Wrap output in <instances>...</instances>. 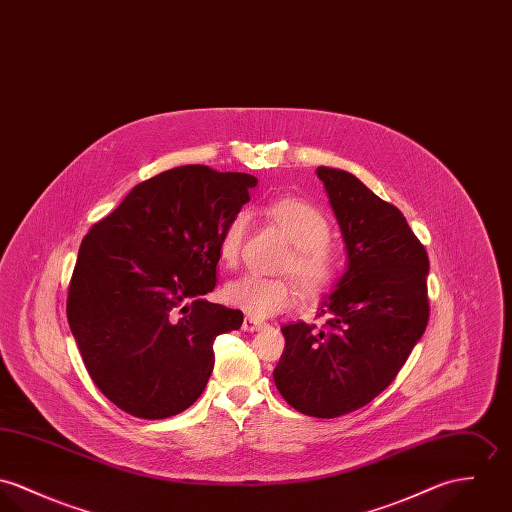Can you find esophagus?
<instances>
[{"mask_svg":"<svg viewBox=\"0 0 512 512\" xmlns=\"http://www.w3.org/2000/svg\"><path fill=\"white\" fill-rule=\"evenodd\" d=\"M241 328H243L245 332H259V330H263V328H265V322L255 320V318H245Z\"/></svg>","mask_w":512,"mask_h":512,"instance_id":"34e87169","label":"esophagus"}]
</instances>
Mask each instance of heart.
<instances>
[{"instance_id": "1", "label": "heart", "mask_w": 512, "mask_h": 512, "mask_svg": "<svg viewBox=\"0 0 512 512\" xmlns=\"http://www.w3.org/2000/svg\"><path fill=\"white\" fill-rule=\"evenodd\" d=\"M275 222L296 245L284 271L292 273L300 286L310 292L326 290L336 277V255L328 241L330 222L312 204L296 198H284L271 208ZM251 226V214L239 210L231 216L220 235V257L226 265H235ZM224 300L253 318H267L296 300V284L290 279H269L257 273H245L224 286Z\"/></svg>"}]
</instances>
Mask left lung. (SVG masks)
I'll return each mask as SVG.
<instances>
[{
    "label": "left lung",
    "mask_w": 512,
    "mask_h": 512,
    "mask_svg": "<svg viewBox=\"0 0 512 512\" xmlns=\"http://www.w3.org/2000/svg\"><path fill=\"white\" fill-rule=\"evenodd\" d=\"M340 226L347 267L318 316L283 326L284 351L273 371L284 400L302 414L336 418L381 395L428 324V255L393 204L357 176L318 167Z\"/></svg>",
    "instance_id": "left-lung-1"
}]
</instances>
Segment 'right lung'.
Listing matches in <instances>:
<instances>
[{
	"label": "right lung",
	"instance_id": "obj_1",
	"mask_svg": "<svg viewBox=\"0 0 512 512\" xmlns=\"http://www.w3.org/2000/svg\"><path fill=\"white\" fill-rule=\"evenodd\" d=\"M257 178L186 165L137 184L82 239L66 316L96 387L121 410L169 418L202 395L214 341L241 310L212 304L220 235Z\"/></svg>",
	"mask_w": 512,
	"mask_h": 512
}]
</instances>
